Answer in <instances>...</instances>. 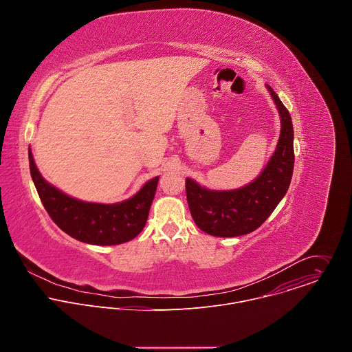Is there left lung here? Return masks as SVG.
I'll use <instances>...</instances> for the list:
<instances>
[{
    "label": "left lung",
    "mask_w": 352,
    "mask_h": 352,
    "mask_svg": "<svg viewBox=\"0 0 352 352\" xmlns=\"http://www.w3.org/2000/svg\"><path fill=\"white\" fill-rule=\"evenodd\" d=\"M267 89L281 118L273 156L256 179L231 190H212L186 178L188 206L196 226L213 236H238L259 228L288 190L294 170V129L288 110L276 91Z\"/></svg>",
    "instance_id": "8db88e82"
}]
</instances>
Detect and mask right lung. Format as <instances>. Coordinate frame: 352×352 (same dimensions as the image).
Returning <instances> with one entry per match:
<instances>
[{"label":"right lung","mask_w":352,"mask_h":352,"mask_svg":"<svg viewBox=\"0 0 352 352\" xmlns=\"http://www.w3.org/2000/svg\"><path fill=\"white\" fill-rule=\"evenodd\" d=\"M30 175L41 204L53 221L69 236L91 245H118L133 239L144 227L159 177L147 181L120 204H90L71 197L48 184L38 173L29 148Z\"/></svg>","instance_id":"1"}]
</instances>
